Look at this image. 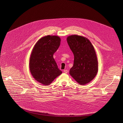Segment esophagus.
Returning a JSON list of instances; mask_svg holds the SVG:
<instances>
[{
  "mask_svg": "<svg viewBox=\"0 0 123 123\" xmlns=\"http://www.w3.org/2000/svg\"><path fill=\"white\" fill-rule=\"evenodd\" d=\"M63 72L65 73H68V71L67 70H64V71H63Z\"/></svg>",
  "mask_w": 123,
  "mask_h": 123,
  "instance_id": "obj_1",
  "label": "esophagus"
}]
</instances>
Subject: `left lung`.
<instances>
[{"mask_svg": "<svg viewBox=\"0 0 123 123\" xmlns=\"http://www.w3.org/2000/svg\"><path fill=\"white\" fill-rule=\"evenodd\" d=\"M67 41L74 56L69 73L79 84L91 82L98 72V62L94 47L88 38L77 35L67 37Z\"/></svg>", "mask_w": 123, "mask_h": 123, "instance_id": "1", "label": "left lung"}]
</instances>
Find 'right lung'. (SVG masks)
Listing matches in <instances>:
<instances>
[{"instance_id": "right-lung-1", "label": "right lung", "mask_w": 123, "mask_h": 123, "mask_svg": "<svg viewBox=\"0 0 123 123\" xmlns=\"http://www.w3.org/2000/svg\"><path fill=\"white\" fill-rule=\"evenodd\" d=\"M60 42L59 36H45L38 40L32 49L29 63L30 72L35 80L43 85H50L62 73L53 58Z\"/></svg>"}]
</instances>
